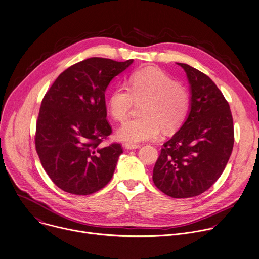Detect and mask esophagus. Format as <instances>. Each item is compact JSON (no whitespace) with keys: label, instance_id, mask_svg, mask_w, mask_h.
Here are the masks:
<instances>
[{"label":"esophagus","instance_id":"esophagus-1","mask_svg":"<svg viewBox=\"0 0 259 259\" xmlns=\"http://www.w3.org/2000/svg\"><path fill=\"white\" fill-rule=\"evenodd\" d=\"M123 146H124V148L126 150H135V149L141 148V145H139V144H132V143H125Z\"/></svg>","mask_w":259,"mask_h":259}]
</instances>
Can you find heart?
<instances>
[{"instance_id":"obj_1","label":"heart","mask_w":259,"mask_h":259,"mask_svg":"<svg viewBox=\"0 0 259 259\" xmlns=\"http://www.w3.org/2000/svg\"><path fill=\"white\" fill-rule=\"evenodd\" d=\"M127 87H116L107 99V109L112 118L124 121L136 102H141L142 116L123 123L117 138L124 142L139 143L158 139L164 126L172 131L186 118L190 96L186 87L175 82L164 71L147 67L133 73Z\"/></svg>"}]
</instances>
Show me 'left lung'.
I'll return each mask as SVG.
<instances>
[{"label":"left lung","instance_id":"obj_1","mask_svg":"<svg viewBox=\"0 0 259 259\" xmlns=\"http://www.w3.org/2000/svg\"><path fill=\"white\" fill-rule=\"evenodd\" d=\"M190 85V109L180 130L164 144L153 172L158 189L172 198L208 190L221 176L234 144L233 118L216 84L196 68L177 63Z\"/></svg>","mask_w":259,"mask_h":259}]
</instances>
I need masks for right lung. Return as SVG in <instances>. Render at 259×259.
I'll return each instance as SVG.
<instances>
[{"label":"right lung","instance_id":"1","mask_svg":"<svg viewBox=\"0 0 259 259\" xmlns=\"http://www.w3.org/2000/svg\"><path fill=\"white\" fill-rule=\"evenodd\" d=\"M133 62L88 58L63 71L46 92L35 145L45 172L61 190L89 195L111 180L122 149L100 146L111 134L104 93Z\"/></svg>","mask_w":259,"mask_h":259}]
</instances>
